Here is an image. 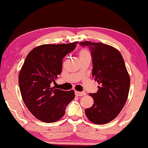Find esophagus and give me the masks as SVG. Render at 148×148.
I'll return each mask as SVG.
<instances>
[{"label": "esophagus", "mask_w": 148, "mask_h": 148, "mask_svg": "<svg viewBox=\"0 0 148 148\" xmlns=\"http://www.w3.org/2000/svg\"><path fill=\"white\" fill-rule=\"evenodd\" d=\"M75 95H77V96H83V95H86V93H85V92H84V91H82V92L75 91Z\"/></svg>", "instance_id": "obj_1"}]
</instances>
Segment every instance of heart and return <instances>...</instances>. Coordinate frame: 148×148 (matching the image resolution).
I'll list each match as a JSON object with an SVG mask.
<instances>
[{"label":"heart","instance_id":"b5f03b06","mask_svg":"<svg viewBox=\"0 0 148 148\" xmlns=\"http://www.w3.org/2000/svg\"><path fill=\"white\" fill-rule=\"evenodd\" d=\"M79 59L91 58V55H90L88 50L86 49L81 50L79 53Z\"/></svg>","mask_w":148,"mask_h":148}]
</instances>
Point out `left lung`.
<instances>
[{
  "label": "left lung",
  "instance_id": "8db88e82",
  "mask_svg": "<svg viewBox=\"0 0 148 148\" xmlns=\"http://www.w3.org/2000/svg\"><path fill=\"white\" fill-rule=\"evenodd\" d=\"M91 50L92 76L98 83L97 93H90L94 104L85 109L92 123L106 124L119 114L129 94L130 78L122 55L114 47L102 43H79Z\"/></svg>",
  "mask_w": 148,
  "mask_h": 148
}]
</instances>
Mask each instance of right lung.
Instances as JSON below:
<instances>
[{"label":"right lung","instance_id":"add662e5","mask_svg":"<svg viewBox=\"0 0 148 148\" xmlns=\"http://www.w3.org/2000/svg\"><path fill=\"white\" fill-rule=\"evenodd\" d=\"M77 42L44 44L32 49L26 57L18 75L24 103L36 119L53 123L65 114L67 105L75 98L69 91L52 87L51 83L62 73V60L72 52Z\"/></svg>","mask_w":148,"mask_h":148}]
</instances>
